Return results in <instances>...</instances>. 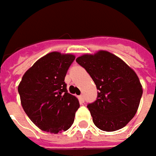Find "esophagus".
<instances>
[{"instance_id": "34e87169", "label": "esophagus", "mask_w": 156, "mask_h": 156, "mask_svg": "<svg viewBox=\"0 0 156 156\" xmlns=\"http://www.w3.org/2000/svg\"><path fill=\"white\" fill-rule=\"evenodd\" d=\"M78 98H79L80 102H84V101H85V98H84V95H83V94H81V95L78 97Z\"/></svg>"}]
</instances>
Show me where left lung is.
Here are the masks:
<instances>
[{"mask_svg":"<svg viewBox=\"0 0 156 156\" xmlns=\"http://www.w3.org/2000/svg\"><path fill=\"white\" fill-rule=\"evenodd\" d=\"M89 73L98 90L97 99L87 107L95 126L112 132L124 127L135 115L142 86L134 71L117 56L105 51L76 59Z\"/></svg>","mask_w":156,"mask_h":156,"instance_id":"obj_1","label":"left lung"}]
</instances>
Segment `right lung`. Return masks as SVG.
<instances>
[{"label": "right lung", "instance_id": "right-lung-1", "mask_svg": "<svg viewBox=\"0 0 156 156\" xmlns=\"http://www.w3.org/2000/svg\"><path fill=\"white\" fill-rule=\"evenodd\" d=\"M74 59L71 54L51 52L38 59L19 84L24 112L43 131L58 133L73 124L79 102L68 92L65 78Z\"/></svg>", "mask_w": 156, "mask_h": 156}]
</instances>
